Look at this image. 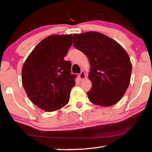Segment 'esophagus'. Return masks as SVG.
<instances>
[{
  "label": "esophagus",
  "instance_id": "34e87169",
  "mask_svg": "<svg viewBox=\"0 0 152 152\" xmlns=\"http://www.w3.org/2000/svg\"><path fill=\"white\" fill-rule=\"evenodd\" d=\"M79 78L80 80H83L84 79L86 78V74L84 71H82L80 74H79Z\"/></svg>",
  "mask_w": 152,
  "mask_h": 152
}]
</instances>
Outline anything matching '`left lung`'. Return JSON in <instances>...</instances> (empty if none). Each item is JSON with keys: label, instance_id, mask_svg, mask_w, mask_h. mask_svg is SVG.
I'll return each mask as SVG.
<instances>
[{"label": "left lung", "instance_id": "8db88e82", "mask_svg": "<svg viewBox=\"0 0 152 152\" xmlns=\"http://www.w3.org/2000/svg\"><path fill=\"white\" fill-rule=\"evenodd\" d=\"M73 45L91 64L89 101L102 107L116 104L130 82L132 65L126 51L116 41L96 31L74 34Z\"/></svg>", "mask_w": 152, "mask_h": 152}]
</instances>
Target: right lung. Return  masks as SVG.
<instances>
[{
  "instance_id": "right-lung-1",
  "label": "right lung",
  "mask_w": 152,
  "mask_h": 152,
  "mask_svg": "<svg viewBox=\"0 0 152 152\" xmlns=\"http://www.w3.org/2000/svg\"><path fill=\"white\" fill-rule=\"evenodd\" d=\"M72 35L48 36L33 49L22 68V83L33 104L47 112L68 103L75 85L71 63L64 60L72 46Z\"/></svg>"
}]
</instances>
